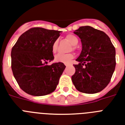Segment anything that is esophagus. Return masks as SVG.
Wrapping results in <instances>:
<instances>
[{"instance_id":"34e87169","label":"esophagus","mask_w":125,"mask_h":125,"mask_svg":"<svg viewBox=\"0 0 125 125\" xmlns=\"http://www.w3.org/2000/svg\"><path fill=\"white\" fill-rule=\"evenodd\" d=\"M64 64H65V65L66 66V67H67V66L69 65V63H64Z\"/></svg>"}]
</instances>
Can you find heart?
<instances>
[{
  "instance_id": "b5f03b06",
  "label": "heart",
  "mask_w": 125,
  "mask_h": 125,
  "mask_svg": "<svg viewBox=\"0 0 125 125\" xmlns=\"http://www.w3.org/2000/svg\"><path fill=\"white\" fill-rule=\"evenodd\" d=\"M65 38L71 43L73 46V49L74 50L76 49V45L78 43L79 40L76 36L73 34H68L66 35ZM58 47V40H55L53 42L52 45H51V50L52 52L55 53L57 51ZM74 58V55L72 53L63 54L59 53L56 54L54 57V61L56 62H62V63H69Z\"/></svg>"
}]
</instances>
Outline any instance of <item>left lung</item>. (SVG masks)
Masks as SVG:
<instances>
[{"label":"left lung","mask_w":125,"mask_h":125,"mask_svg":"<svg viewBox=\"0 0 125 125\" xmlns=\"http://www.w3.org/2000/svg\"><path fill=\"white\" fill-rule=\"evenodd\" d=\"M81 39L82 51L74 65L72 81L76 89L86 94H95L110 83L115 70V49L103 31L91 26H82L74 32Z\"/></svg>","instance_id":"1"}]
</instances>
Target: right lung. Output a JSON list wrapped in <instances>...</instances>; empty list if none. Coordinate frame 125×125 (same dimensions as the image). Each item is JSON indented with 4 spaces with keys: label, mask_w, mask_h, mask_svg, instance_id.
Masks as SVG:
<instances>
[{
    "label": "right lung",
    "mask_w": 125,
    "mask_h": 125,
    "mask_svg": "<svg viewBox=\"0 0 125 125\" xmlns=\"http://www.w3.org/2000/svg\"><path fill=\"white\" fill-rule=\"evenodd\" d=\"M61 31L33 27L19 37L11 50V69L20 89L35 96L55 91L65 65L54 59L51 45Z\"/></svg>",
    "instance_id": "right-lung-1"
}]
</instances>
